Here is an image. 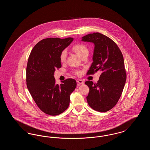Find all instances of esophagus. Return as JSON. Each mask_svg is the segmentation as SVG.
<instances>
[{
	"label": "esophagus",
	"mask_w": 150,
	"mask_h": 150,
	"mask_svg": "<svg viewBox=\"0 0 150 150\" xmlns=\"http://www.w3.org/2000/svg\"><path fill=\"white\" fill-rule=\"evenodd\" d=\"M76 82L79 84H84V81L83 80H81V79H77Z\"/></svg>",
	"instance_id": "34e87169"
}]
</instances>
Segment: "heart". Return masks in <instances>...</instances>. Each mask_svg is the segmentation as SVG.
I'll return each instance as SVG.
<instances>
[{
    "instance_id": "b5f03b06",
    "label": "heart",
    "mask_w": 150,
    "mask_h": 150,
    "mask_svg": "<svg viewBox=\"0 0 150 150\" xmlns=\"http://www.w3.org/2000/svg\"><path fill=\"white\" fill-rule=\"evenodd\" d=\"M72 50L81 58H82L86 54L88 55V53H89V50L88 48L85 45L82 44H78L75 45L72 47ZM66 58H67V52L66 50H63L61 52L59 56V60L61 62L64 63L66 60ZM75 74L76 75H79L80 74V72L79 71H75Z\"/></svg>"
}]
</instances>
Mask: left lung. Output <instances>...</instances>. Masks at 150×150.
I'll use <instances>...</instances> for the list:
<instances>
[{
	"mask_svg": "<svg viewBox=\"0 0 150 150\" xmlns=\"http://www.w3.org/2000/svg\"><path fill=\"white\" fill-rule=\"evenodd\" d=\"M83 42L94 43L93 63L87 75L102 71L97 83L85 82L89 88L86 97L89 106L98 112H106L114 107L119 100L127 79L121 50L110 38L99 33L84 36Z\"/></svg>",
	"mask_w": 150,
	"mask_h": 150,
	"instance_id": "8db88e82",
	"label": "left lung"
}]
</instances>
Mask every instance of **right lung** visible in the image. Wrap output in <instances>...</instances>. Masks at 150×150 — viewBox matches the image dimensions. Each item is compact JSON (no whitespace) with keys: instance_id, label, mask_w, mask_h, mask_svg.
I'll use <instances>...</instances> for the list:
<instances>
[{"instance_id":"obj_1","label":"right lung","mask_w":150,"mask_h":150,"mask_svg":"<svg viewBox=\"0 0 150 150\" xmlns=\"http://www.w3.org/2000/svg\"><path fill=\"white\" fill-rule=\"evenodd\" d=\"M74 39L49 38L37 43L29 56L26 67V84L38 107L47 114L56 116L68 108L70 97L76 86L74 79L56 84L54 73L61 67L59 56Z\"/></svg>"}]
</instances>
